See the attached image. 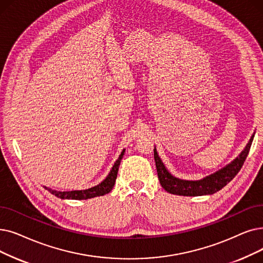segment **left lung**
<instances>
[{
    "mask_svg": "<svg viewBox=\"0 0 263 263\" xmlns=\"http://www.w3.org/2000/svg\"><path fill=\"white\" fill-rule=\"evenodd\" d=\"M254 136L255 133L252 135V138H250L249 142L247 143L242 153L239 154L233 161H231L229 164H227L222 168L216 171L215 173L198 180L181 179L171 174L168 172V170L165 167L164 163L162 162L161 158L159 157L158 152L155 147L154 158L160 184H161L165 191L177 196L199 197L213 195V193L222 189L227 184H229V182L235 177V175L239 172V170H241L242 165L244 164L245 159L249 153Z\"/></svg>",
    "mask_w": 263,
    "mask_h": 263,
    "instance_id": "left-lung-1",
    "label": "left lung"
}]
</instances>
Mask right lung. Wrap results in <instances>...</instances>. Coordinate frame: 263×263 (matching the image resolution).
<instances>
[{"instance_id":"1","label":"right lung","mask_w":263,"mask_h":263,"mask_svg":"<svg viewBox=\"0 0 263 263\" xmlns=\"http://www.w3.org/2000/svg\"><path fill=\"white\" fill-rule=\"evenodd\" d=\"M124 152H125V149H123L121 152V154L119 155L118 159L116 160V162L114 163L110 172L108 173L106 178L102 180L97 186H93V187L88 188V189H84V190H71V191H58V190H53L51 188H48L46 186H44V188L48 190L50 193H52V195H54L57 198H60L62 200H87V199H91V198L104 196V195H106V193L110 192L114 185H115V181H116L117 174H118V168L120 165L121 159L124 155Z\"/></svg>"}]
</instances>
